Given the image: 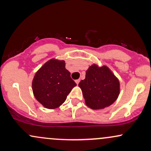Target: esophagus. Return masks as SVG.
Returning a JSON list of instances; mask_svg holds the SVG:
<instances>
[{
    "mask_svg": "<svg viewBox=\"0 0 151 151\" xmlns=\"http://www.w3.org/2000/svg\"><path fill=\"white\" fill-rule=\"evenodd\" d=\"M75 82H76V84H78L79 83V79H77V80H75Z\"/></svg>",
    "mask_w": 151,
    "mask_h": 151,
    "instance_id": "34e87169",
    "label": "esophagus"
}]
</instances>
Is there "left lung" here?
<instances>
[{
  "instance_id": "8db88e82",
  "label": "left lung",
  "mask_w": 151,
  "mask_h": 151,
  "mask_svg": "<svg viewBox=\"0 0 151 151\" xmlns=\"http://www.w3.org/2000/svg\"><path fill=\"white\" fill-rule=\"evenodd\" d=\"M86 105L93 110L106 108L120 93V82L107 66L93 64L86 71L85 79L79 83Z\"/></svg>"
}]
</instances>
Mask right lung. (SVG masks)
Instances as JSON below:
<instances>
[{
	"label": "right lung",
	"instance_id": "right-lung-1",
	"mask_svg": "<svg viewBox=\"0 0 151 151\" xmlns=\"http://www.w3.org/2000/svg\"><path fill=\"white\" fill-rule=\"evenodd\" d=\"M77 84L65 68V60L51 59L36 72L32 82L34 96L45 108L55 109L65 102Z\"/></svg>",
	"mask_w": 151,
	"mask_h": 151
}]
</instances>
